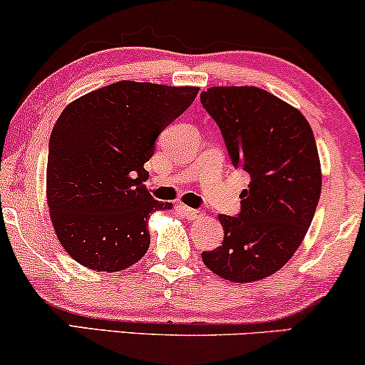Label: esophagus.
Here are the masks:
<instances>
[{
  "mask_svg": "<svg viewBox=\"0 0 365 365\" xmlns=\"http://www.w3.org/2000/svg\"><path fill=\"white\" fill-rule=\"evenodd\" d=\"M179 211H181V213L187 220H197V218L203 217V215H201V211L192 210V208H190V206H186V205H179Z\"/></svg>",
  "mask_w": 365,
  "mask_h": 365,
  "instance_id": "1",
  "label": "esophagus"
}]
</instances>
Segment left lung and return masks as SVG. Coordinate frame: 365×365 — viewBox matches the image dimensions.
Listing matches in <instances>:
<instances>
[{
    "label": "left lung",
    "instance_id": "8db88e82",
    "mask_svg": "<svg viewBox=\"0 0 365 365\" xmlns=\"http://www.w3.org/2000/svg\"><path fill=\"white\" fill-rule=\"evenodd\" d=\"M201 105L233 168L250 175L237 217H218L223 244L201 257L228 281H259L292 257L317 211L322 169L313 130L296 108L254 86L210 88Z\"/></svg>",
    "mask_w": 365,
    "mask_h": 365
}]
</instances>
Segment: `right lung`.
Instances as JSON below:
<instances>
[{"mask_svg":"<svg viewBox=\"0 0 365 365\" xmlns=\"http://www.w3.org/2000/svg\"><path fill=\"white\" fill-rule=\"evenodd\" d=\"M200 88L120 81L84 94L58 116L48 142L47 201L67 254L116 272L150 245L148 217L173 208L148 195L143 164Z\"/></svg>","mask_w":365,"mask_h":365,"instance_id":"1","label":"right lung"}]
</instances>
